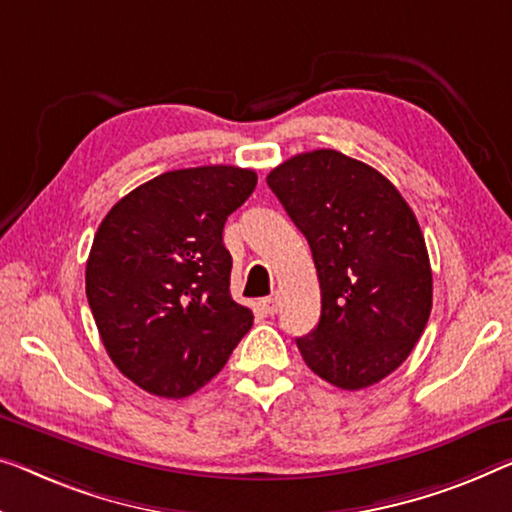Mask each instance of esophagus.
Returning a JSON list of instances; mask_svg holds the SVG:
<instances>
[{
  "label": "esophagus",
  "instance_id": "obj_1",
  "mask_svg": "<svg viewBox=\"0 0 512 512\" xmlns=\"http://www.w3.org/2000/svg\"><path fill=\"white\" fill-rule=\"evenodd\" d=\"M262 308H264L266 315H276L278 308H280V296L273 294V296H269V299H264Z\"/></svg>",
  "mask_w": 512,
  "mask_h": 512
}]
</instances>
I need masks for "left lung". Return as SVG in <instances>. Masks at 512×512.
Listing matches in <instances>:
<instances>
[{"mask_svg": "<svg viewBox=\"0 0 512 512\" xmlns=\"http://www.w3.org/2000/svg\"><path fill=\"white\" fill-rule=\"evenodd\" d=\"M308 239L322 292L317 329L296 338L308 368L358 391L407 361L432 310V269L414 211L375 167L335 149L266 177Z\"/></svg>", "mask_w": 512, "mask_h": 512, "instance_id": "left-lung-1", "label": "left lung"}]
</instances>
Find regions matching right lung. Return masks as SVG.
I'll return each mask as SVG.
<instances>
[{"mask_svg": "<svg viewBox=\"0 0 512 512\" xmlns=\"http://www.w3.org/2000/svg\"><path fill=\"white\" fill-rule=\"evenodd\" d=\"M257 174L234 165L165 172L103 218L87 259V299L121 375L160 398H186L223 370L253 326L230 294L223 227Z\"/></svg>", "mask_w": 512, "mask_h": 512, "instance_id": "right-lung-1", "label": "right lung"}]
</instances>
